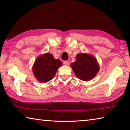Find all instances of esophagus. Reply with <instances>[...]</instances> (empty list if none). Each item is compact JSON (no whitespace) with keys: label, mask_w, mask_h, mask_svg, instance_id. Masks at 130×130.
Listing matches in <instances>:
<instances>
[{"label":"esophagus","mask_w":130,"mask_h":130,"mask_svg":"<svg viewBox=\"0 0 130 130\" xmlns=\"http://www.w3.org/2000/svg\"><path fill=\"white\" fill-rule=\"evenodd\" d=\"M63 63H64V64L65 65H69V61H64V62H63Z\"/></svg>","instance_id":"1"}]
</instances>
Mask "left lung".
Instances as JSON below:
<instances>
[{
	"instance_id": "8db88e82",
	"label": "left lung",
	"mask_w": 130,
	"mask_h": 130,
	"mask_svg": "<svg viewBox=\"0 0 130 130\" xmlns=\"http://www.w3.org/2000/svg\"><path fill=\"white\" fill-rule=\"evenodd\" d=\"M75 62L70 67L77 77L88 81L92 80L99 71L100 67L95 57L87 53H79L76 57Z\"/></svg>"
}]
</instances>
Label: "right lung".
<instances>
[{
    "instance_id": "1",
    "label": "right lung",
    "mask_w": 130,
    "mask_h": 130,
    "mask_svg": "<svg viewBox=\"0 0 130 130\" xmlns=\"http://www.w3.org/2000/svg\"><path fill=\"white\" fill-rule=\"evenodd\" d=\"M62 64L60 60L55 59L52 54L47 53L37 57L32 66V72L39 82L46 83L54 78Z\"/></svg>"
}]
</instances>
